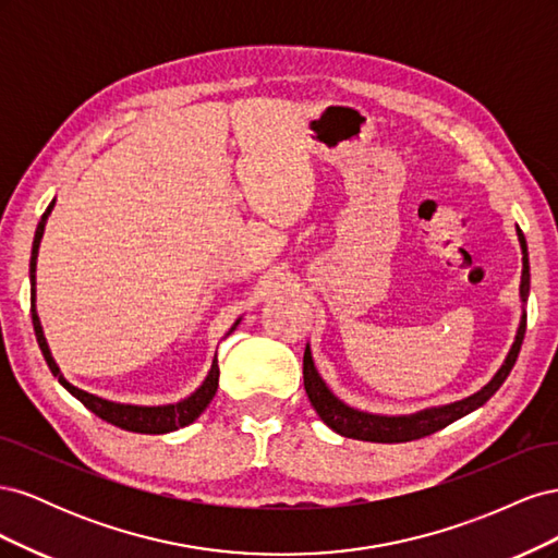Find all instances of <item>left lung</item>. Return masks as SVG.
<instances>
[{"instance_id": "8db88e82", "label": "left lung", "mask_w": 558, "mask_h": 558, "mask_svg": "<svg viewBox=\"0 0 558 558\" xmlns=\"http://www.w3.org/2000/svg\"><path fill=\"white\" fill-rule=\"evenodd\" d=\"M517 238L521 244V286H519V295L521 302H526L529 291H531V272H529V246H526V238L523 232L517 228ZM523 332H526V312H521V320L517 328V337L514 344L508 353V359L500 365L498 373L494 375V379L488 381L482 391L472 393L463 400H456L449 404H440V408H428L421 410L416 414H402V416H386V414H369V412H361L349 408L347 402H342L337 398L330 388L326 386V381L320 379L318 369L314 367V359L310 344L305 347V359H302V375H305V391L307 398L312 402V408L316 410V414L320 416V421L328 428H332L335 433H340L344 437H351V440H363V442H384V445H393V442H410V440H418V437L433 435L437 430H442L445 426L453 424L456 418H461L470 412H475L477 408L492 398L498 388L502 386V381L508 379V375L512 373V367L517 363L519 349L523 342Z\"/></svg>"}]
</instances>
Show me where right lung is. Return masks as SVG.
Instances as JSON below:
<instances>
[{
    "mask_svg": "<svg viewBox=\"0 0 558 558\" xmlns=\"http://www.w3.org/2000/svg\"><path fill=\"white\" fill-rule=\"evenodd\" d=\"M56 207V199L50 202L48 209L44 211L41 221L37 226V232H35V242H32V258H29V283H32V324H35V335H37V342H39V349L44 353V359L50 367V373H53V377H58V381L70 391L76 400H81L86 408L97 414L102 421H107V424H113L118 428L123 430H130V433H146V435H162V433H172V430H179L183 426L193 424V421L207 410V404L211 402V398L216 396V388H218V361L214 359L211 363V369L207 379L202 381V386L197 388L195 393H191L189 398H183L174 404H158V408H144V404H123V402H113V400H105L99 396H93L88 391H81L78 386L70 384L64 379V375L60 373L58 363L53 361V356H50V349L46 344V337H44V330H41V320L37 316V307H35V298H37V256H39V244H41V238H44V228H46V221L50 211H53ZM238 318L232 324L230 332L240 326ZM228 332V335H230Z\"/></svg>",
    "mask_w": 558,
    "mask_h": 558,
    "instance_id": "obj_1",
    "label": "right lung"
}]
</instances>
